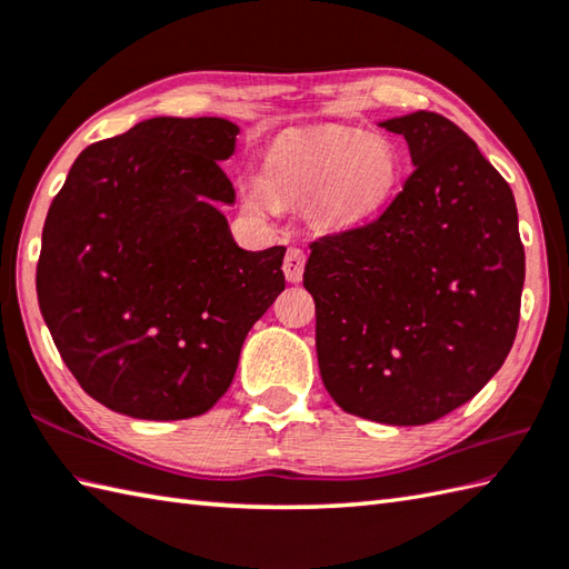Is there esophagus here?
<instances>
[{
  "label": "esophagus",
  "mask_w": 569,
  "mask_h": 569,
  "mask_svg": "<svg viewBox=\"0 0 569 569\" xmlns=\"http://www.w3.org/2000/svg\"><path fill=\"white\" fill-rule=\"evenodd\" d=\"M303 269H306V253L291 247L286 251V259H283V273H286V281L288 283H298L300 278H303Z\"/></svg>",
  "instance_id": "obj_1"
}]
</instances>
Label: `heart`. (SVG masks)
<instances>
[{"instance_id":"obj_1","label":"heart","mask_w":569,"mask_h":569,"mask_svg":"<svg viewBox=\"0 0 569 569\" xmlns=\"http://www.w3.org/2000/svg\"><path fill=\"white\" fill-rule=\"evenodd\" d=\"M401 180V156L383 137L355 129H320L286 137L263 161L261 178H249L241 202L253 214L276 212V198H310L318 222L357 227L386 210Z\"/></svg>"}]
</instances>
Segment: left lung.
I'll use <instances>...</instances> for the list:
<instances>
[{
    "mask_svg": "<svg viewBox=\"0 0 569 569\" xmlns=\"http://www.w3.org/2000/svg\"><path fill=\"white\" fill-rule=\"evenodd\" d=\"M379 127L406 139L413 173L379 220L316 241L303 283L335 403L426 426L509 357L526 253L509 183L462 129L426 110Z\"/></svg>",
    "mask_w": 569,
    "mask_h": 569,
    "instance_id": "1",
    "label": "left lung"
}]
</instances>
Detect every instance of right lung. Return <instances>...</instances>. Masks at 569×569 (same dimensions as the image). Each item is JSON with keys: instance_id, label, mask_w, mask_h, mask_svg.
I'll return each mask as SVG.
<instances>
[{"instance_id": "obj_1", "label": "right lung", "mask_w": 569, "mask_h": 569, "mask_svg": "<svg viewBox=\"0 0 569 569\" xmlns=\"http://www.w3.org/2000/svg\"><path fill=\"white\" fill-rule=\"evenodd\" d=\"M237 134L220 117L143 119L84 149L48 208L41 316L84 393L114 413L210 410L286 288V249H241L220 210L237 200L220 168Z\"/></svg>"}]
</instances>
